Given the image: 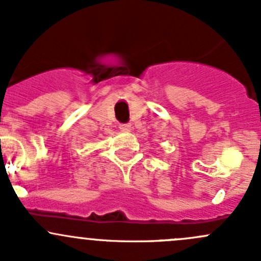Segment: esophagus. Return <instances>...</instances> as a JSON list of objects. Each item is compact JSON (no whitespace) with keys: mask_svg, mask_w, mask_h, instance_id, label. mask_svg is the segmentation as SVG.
Instances as JSON below:
<instances>
[{"mask_svg":"<svg viewBox=\"0 0 261 261\" xmlns=\"http://www.w3.org/2000/svg\"><path fill=\"white\" fill-rule=\"evenodd\" d=\"M119 129L122 132H130L132 130V124H120Z\"/></svg>","mask_w":261,"mask_h":261,"instance_id":"1","label":"esophagus"}]
</instances>
